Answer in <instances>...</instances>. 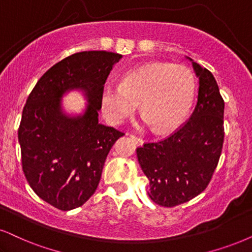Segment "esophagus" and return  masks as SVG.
<instances>
[{"label": "esophagus", "instance_id": "1", "mask_svg": "<svg viewBox=\"0 0 252 252\" xmlns=\"http://www.w3.org/2000/svg\"><path fill=\"white\" fill-rule=\"evenodd\" d=\"M130 138H131L132 141L135 142L137 145H143V143H144V141H143V138H141V137H137V136H135V135L130 136Z\"/></svg>", "mask_w": 252, "mask_h": 252}]
</instances>
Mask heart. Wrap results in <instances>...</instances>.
I'll use <instances>...</instances> for the list:
<instances>
[{
    "label": "heart",
    "mask_w": 252,
    "mask_h": 252,
    "mask_svg": "<svg viewBox=\"0 0 252 252\" xmlns=\"http://www.w3.org/2000/svg\"><path fill=\"white\" fill-rule=\"evenodd\" d=\"M195 78L189 68L171 63H146L126 72L120 86L107 85L101 91L102 114L113 126H120L141 114L157 131H167L183 122L193 103Z\"/></svg>",
    "instance_id": "obj_1"
}]
</instances>
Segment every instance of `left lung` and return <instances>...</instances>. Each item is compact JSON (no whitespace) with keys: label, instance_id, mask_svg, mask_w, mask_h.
Listing matches in <instances>:
<instances>
[{"label":"left lung","instance_id":"1","mask_svg":"<svg viewBox=\"0 0 252 252\" xmlns=\"http://www.w3.org/2000/svg\"><path fill=\"white\" fill-rule=\"evenodd\" d=\"M199 79L197 102L189 120L163 141L137 148L155 203L174 207L206 189L218 166L224 138V101L214 75L189 57Z\"/></svg>","mask_w":252,"mask_h":252}]
</instances>
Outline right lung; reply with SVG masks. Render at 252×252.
<instances>
[{
    "mask_svg": "<svg viewBox=\"0 0 252 252\" xmlns=\"http://www.w3.org/2000/svg\"><path fill=\"white\" fill-rule=\"evenodd\" d=\"M121 58L107 51L74 53L44 73L24 106L18 142L25 178L60 211L78 208L93 195L110 149L124 135L98 123L101 91ZM71 90L84 93V114L62 110L61 98Z\"/></svg>",
    "mask_w": 252,
    "mask_h": 252,
    "instance_id": "obj_1",
    "label": "right lung"
}]
</instances>
